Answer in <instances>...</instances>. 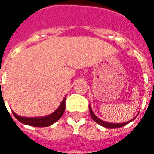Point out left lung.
<instances>
[{"instance_id": "left-lung-1", "label": "left lung", "mask_w": 154, "mask_h": 154, "mask_svg": "<svg viewBox=\"0 0 154 154\" xmlns=\"http://www.w3.org/2000/svg\"><path fill=\"white\" fill-rule=\"evenodd\" d=\"M89 109L90 115H91V117L93 118V120H94V122H97V124H99L100 125H101V126H104L105 127V128H108V129H115V128H120V127L124 126V125H125L129 123V122H132V121H134V118H136V117H134V119L130 120V121H129V122H125V123H109V122H104V121H102V120L99 119L98 117H97L96 115L94 114V112H93L90 106H89Z\"/></svg>"}]
</instances>
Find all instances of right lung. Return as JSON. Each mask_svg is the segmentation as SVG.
I'll use <instances>...</instances> for the list:
<instances>
[{"label":"right lung","mask_w":154,"mask_h":154,"mask_svg":"<svg viewBox=\"0 0 154 154\" xmlns=\"http://www.w3.org/2000/svg\"><path fill=\"white\" fill-rule=\"evenodd\" d=\"M65 109V98L62 101L60 105L55 112H53L52 114L43 117H20L13 111V116L17 119L23 124L29 125L31 126L35 127H46L49 126L55 123L57 121L60 119L63 115Z\"/></svg>","instance_id":"obj_1"}]
</instances>
